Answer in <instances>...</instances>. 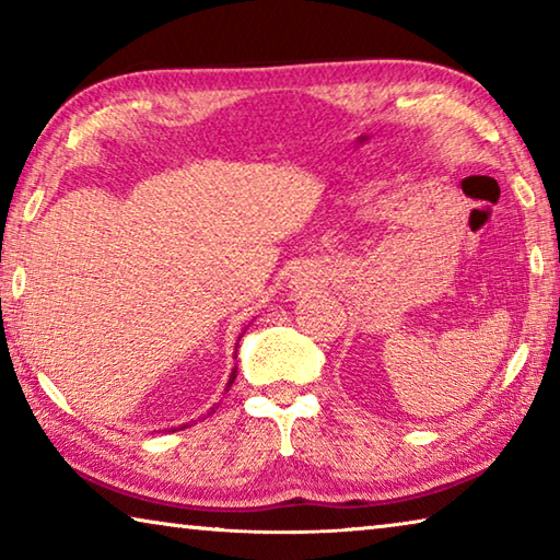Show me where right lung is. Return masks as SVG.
Masks as SVG:
<instances>
[{
  "label": "right lung",
  "mask_w": 560,
  "mask_h": 560,
  "mask_svg": "<svg viewBox=\"0 0 560 560\" xmlns=\"http://www.w3.org/2000/svg\"><path fill=\"white\" fill-rule=\"evenodd\" d=\"M234 377H236V371H232V375H230V383H226V387H232V383H234ZM214 412V410H212Z\"/></svg>",
  "instance_id": "right-lung-1"
}]
</instances>
